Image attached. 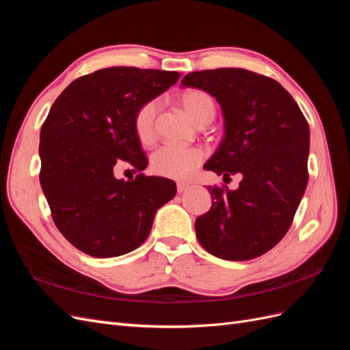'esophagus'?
I'll return each instance as SVG.
<instances>
[{
  "instance_id": "obj_1",
  "label": "esophagus",
  "mask_w": 350,
  "mask_h": 350,
  "mask_svg": "<svg viewBox=\"0 0 350 350\" xmlns=\"http://www.w3.org/2000/svg\"><path fill=\"white\" fill-rule=\"evenodd\" d=\"M189 188V185L188 184H185V183H178L176 184V191L181 194V193H184V191H187V189Z\"/></svg>"
}]
</instances>
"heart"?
Wrapping results in <instances>:
<instances>
[{
  "instance_id": "obj_1",
  "label": "heart",
  "mask_w": 350,
  "mask_h": 350,
  "mask_svg": "<svg viewBox=\"0 0 350 350\" xmlns=\"http://www.w3.org/2000/svg\"><path fill=\"white\" fill-rule=\"evenodd\" d=\"M184 111L189 118L200 124H208L216 115V102L210 94L201 89H188L179 96ZM159 111V103L150 100L137 109L133 125L137 139L142 143L149 144L154 139V124ZM206 152L200 147H185L166 144L157 149L152 154V169L153 172L172 178V179H188L196 169L204 162Z\"/></svg>"
}]
</instances>
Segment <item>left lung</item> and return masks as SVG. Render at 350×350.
I'll return each mask as SVG.
<instances>
[{
  "instance_id": "8db88e82",
  "label": "left lung",
  "mask_w": 350,
  "mask_h": 350,
  "mask_svg": "<svg viewBox=\"0 0 350 350\" xmlns=\"http://www.w3.org/2000/svg\"><path fill=\"white\" fill-rule=\"evenodd\" d=\"M181 84L210 93L224 112L225 137L204 167L242 175L234 191L207 187L211 208L196 219L198 242L224 260L260 257L289 230L308 184V122L280 83L248 70L194 71Z\"/></svg>"
}]
</instances>
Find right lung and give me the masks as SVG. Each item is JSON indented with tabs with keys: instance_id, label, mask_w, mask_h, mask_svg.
Segmentation results:
<instances>
[{
	"instance_id": "obj_1",
	"label": "right lung",
	"mask_w": 350,
	"mask_h": 350,
	"mask_svg": "<svg viewBox=\"0 0 350 350\" xmlns=\"http://www.w3.org/2000/svg\"><path fill=\"white\" fill-rule=\"evenodd\" d=\"M181 74L135 67L102 68L64 89L40 129V185L66 239L98 258L118 257L149 237L157 208L176 194L174 181L139 174L124 181L115 165L144 171L147 157L133 120L142 105Z\"/></svg>"
}]
</instances>
